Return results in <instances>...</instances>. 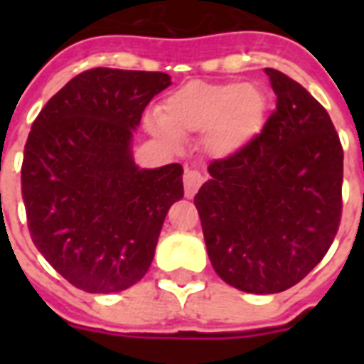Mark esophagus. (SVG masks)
Segmentation results:
<instances>
[{
	"mask_svg": "<svg viewBox=\"0 0 364 364\" xmlns=\"http://www.w3.org/2000/svg\"><path fill=\"white\" fill-rule=\"evenodd\" d=\"M183 183H185V196H187V198H193L194 194H196V191L200 188V185L204 183V176H202L198 170H185Z\"/></svg>",
	"mask_w": 364,
	"mask_h": 364,
	"instance_id": "34e87169",
	"label": "esophagus"
}]
</instances>
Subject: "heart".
<instances>
[{"mask_svg":"<svg viewBox=\"0 0 364 364\" xmlns=\"http://www.w3.org/2000/svg\"><path fill=\"white\" fill-rule=\"evenodd\" d=\"M268 98L253 82H188L164 100L149 128L166 143L205 132L215 154H232L253 141L266 122Z\"/></svg>","mask_w":364,"mask_h":364,"instance_id":"1","label":"heart"}]
</instances>
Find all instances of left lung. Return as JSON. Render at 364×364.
Listing matches in <instances>:
<instances>
[{
  "mask_svg": "<svg viewBox=\"0 0 364 364\" xmlns=\"http://www.w3.org/2000/svg\"><path fill=\"white\" fill-rule=\"evenodd\" d=\"M276 92L262 132L227 159L194 196L213 270L255 294L282 293L327 255L342 217L344 151L327 109L272 68Z\"/></svg>",
  "mask_w": 364,
  "mask_h": 364,
  "instance_id": "8db88e82",
  "label": "left lung"
}]
</instances>
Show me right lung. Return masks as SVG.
<instances>
[{
    "label": "right lung",
    "mask_w": 364,
    "mask_h": 364,
    "mask_svg": "<svg viewBox=\"0 0 364 364\" xmlns=\"http://www.w3.org/2000/svg\"><path fill=\"white\" fill-rule=\"evenodd\" d=\"M168 73L94 68L54 94L31 124L22 200L31 242L87 293L132 287L153 262L170 205L183 198L181 164L139 170L132 136Z\"/></svg>",
    "instance_id": "1"
}]
</instances>
